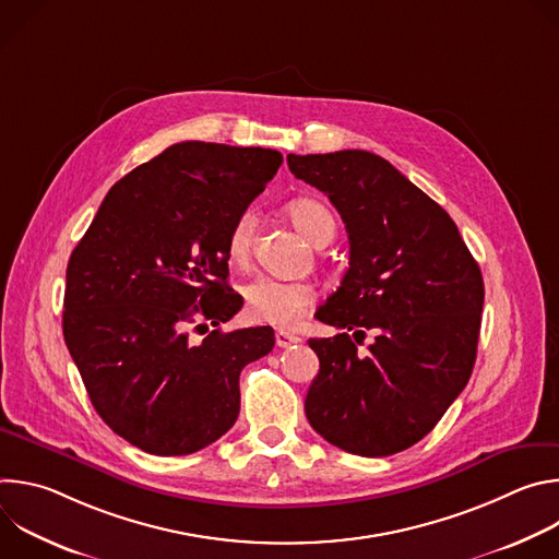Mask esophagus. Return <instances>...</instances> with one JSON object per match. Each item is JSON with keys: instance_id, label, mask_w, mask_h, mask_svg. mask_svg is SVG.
<instances>
[{"instance_id": "obj_1", "label": "esophagus", "mask_w": 559, "mask_h": 559, "mask_svg": "<svg viewBox=\"0 0 559 559\" xmlns=\"http://www.w3.org/2000/svg\"><path fill=\"white\" fill-rule=\"evenodd\" d=\"M298 343H300L298 336H294L289 332H283V330L276 332V345L278 347H292V345H298Z\"/></svg>"}]
</instances>
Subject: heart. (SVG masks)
<instances>
[{"label":"heart","instance_id":"b5f03b06","mask_svg":"<svg viewBox=\"0 0 559 559\" xmlns=\"http://www.w3.org/2000/svg\"><path fill=\"white\" fill-rule=\"evenodd\" d=\"M287 214L296 229L307 236L313 246H328L336 234V218L325 203L318 199L300 197L287 205ZM257 231V212L246 210L234 218L225 238L227 261L236 267H246L252 259ZM243 298L248 311L257 321L292 328L300 321V316L313 305L316 292L309 283L276 281L270 276H259L243 287Z\"/></svg>","mask_w":559,"mask_h":559}]
</instances>
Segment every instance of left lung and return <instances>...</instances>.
<instances>
[{
    "label": "left lung",
    "instance_id": "obj_1",
    "mask_svg": "<svg viewBox=\"0 0 559 559\" xmlns=\"http://www.w3.org/2000/svg\"><path fill=\"white\" fill-rule=\"evenodd\" d=\"M287 166L330 197L349 234V270L316 311L343 334L309 338L321 369L305 397L307 420L347 453L405 451L438 425L471 378L483 272L453 218L382 156L287 154ZM365 331L374 343L360 353Z\"/></svg>",
    "mask_w": 559,
    "mask_h": 559
}]
</instances>
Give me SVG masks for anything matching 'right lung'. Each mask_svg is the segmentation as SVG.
Instances as JSON below:
<instances>
[{"mask_svg":"<svg viewBox=\"0 0 559 559\" xmlns=\"http://www.w3.org/2000/svg\"><path fill=\"white\" fill-rule=\"evenodd\" d=\"M283 154L183 141L106 194L66 270L63 341L91 403L123 440L188 455L238 418V376L274 347L272 328L227 323L243 300L227 285L225 238L265 190Z\"/></svg>","mask_w":559,"mask_h":559,"instance_id":"add662e5","label":"right lung"}]
</instances>
